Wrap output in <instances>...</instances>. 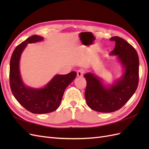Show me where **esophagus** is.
<instances>
[{
    "label": "esophagus",
    "instance_id": "esophagus-1",
    "mask_svg": "<svg viewBox=\"0 0 149 149\" xmlns=\"http://www.w3.org/2000/svg\"><path fill=\"white\" fill-rule=\"evenodd\" d=\"M84 74V71L83 70H79L77 71V76L78 77H83Z\"/></svg>",
    "mask_w": 149,
    "mask_h": 149
}]
</instances>
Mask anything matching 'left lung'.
<instances>
[{
  "mask_svg": "<svg viewBox=\"0 0 149 149\" xmlns=\"http://www.w3.org/2000/svg\"><path fill=\"white\" fill-rule=\"evenodd\" d=\"M110 40L116 42L115 48L110 55L117 56L123 68V74L108 86L95 73H88L84 76L87 82L84 93L87 104L100 112H112L120 109L133 96L139 83V61L136 50L117 36Z\"/></svg>",
  "mask_w": 149,
  "mask_h": 149,
  "instance_id": "1",
  "label": "left lung"
}]
</instances>
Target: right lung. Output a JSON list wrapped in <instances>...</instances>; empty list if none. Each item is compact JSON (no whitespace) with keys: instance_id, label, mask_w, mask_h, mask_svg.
<instances>
[{"instance_id":"add662e5","label":"right lung","mask_w":149,"mask_h":149,"mask_svg":"<svg viewBox=\"0 0 149 149\" xmlns=\"http://www.w3.org/2000/svg\"><path fill=\"white\" fill-rule=\"evenodd\" d=\"M43 37L33 35L18 45L13 51L10 62V85L15 98L25 109L34 114H46L59 107L66 88L76 76L75 71L67 74H56L42 88L26 86L20 71V60L27 44L41 42Z\"/></svg>"}]
</instances>
